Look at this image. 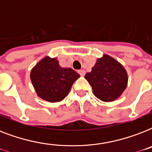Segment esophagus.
Masks as SVG:
<instances>
[{
  "mask_svg": "<svg viewBox=\"0 0 152 152\" xmlns=\"http://www.w3.org/2000/svg\"><path fill=\"white\" fill-rule=\"evenodd\" d=\"M78 73L80 74L81 76H83L84 75H85V71H84V70H83V69H82V70H79Z\"/></svg>",
  "mask_w": 152,
  "mask_h": 152,
  "instance_id": "1",
  "label": "esophagus"
}]
</instances>
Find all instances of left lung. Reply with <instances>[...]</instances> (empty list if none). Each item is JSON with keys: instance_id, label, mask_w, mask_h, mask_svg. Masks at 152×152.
I'll list each match as a JSON object with an SVG mask.
<instances>
[{"instance_id": "left-lung-1", "label": "left lung", "mask_w": 152, "mask_h": 152, "mask_svg": "<svg viewBox=\"0 0 152 152\" xmlns=\"http://www.w3.org/2000/svg\"><path fill=\"white\" fill-rule=\"evenodd\" d=\"M84 78L92 87L94 95L103 102L114 101L127 87L128 75L124 67L106 54L97 60Z\"/></svg>"}]
</instances>
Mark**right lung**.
<instances>
[{
    "label": "right lung",
    "mask_w": 152,
    "mask_h": 152,
    "mask_svg": "<svg viewBox=\"0 0 152 152\" xmlns=\"http://www.w3.org/2000/svg\"><path fill=\"white\" fill-rule=\"evenodd\" d=\"M80 77L71 68H61L57 58L44 57L31 72V80L37 95L50 102L63 100Z\"/></svg>",
    "instance_id": "1"
}]
</instances>
